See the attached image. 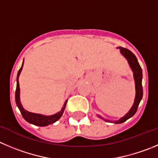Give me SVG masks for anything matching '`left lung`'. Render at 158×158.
I'll return each instance as SVG.
<instances>
[{"instance_id":"obj_1","label":"left lung","mask_w":158,"mask_h":158,"mask_svg":"<svg viewBox=\"0 0 158 158\" xmlns=\"http://www.w3.org/2000/svg\"><path fill=\"white\" fill-rule=\"evenodd\" d=\"M119 49L120 52L122 55L127 60L129 64H130V68L132 69L133 72V77H134L135 81V88H136V96H135L134 103H133V106L130 109V110L123 117H122L119 120L117 121H111V120L106 119V118L101 117L98 115L99 118H102L105 121L108 122V123H113L115 124H119V123H123L124 122L127 121L130 118L135 115V113L137 111V108L139 106V102H140L141 99L143 97V87H142V77H143V73L142 69H141L140 66H139V63H138L137 59H136V56L130 50L126 49L123 47H118Z\"/></svg>"}]
</instances>
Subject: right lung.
I'll use <instances>...</instances> for the list:
<instances>
[{
  "label": "right lung",
  "mask_w": 158,
  "mask_h": 158,
  "mask_svg": "<svg viewBox=\"0 0 158 158\" xmlns=\"http://www.w3.org/2000/svg\"><path fill=\"white\" fill-rule=\"evenodd\" d=\"M23 64H24V61L23 63H22V67H21L20 70H19V72H18V75H17V86H16V91H15L16 105H17V106L19 107V110H20L23 118H25L28 123H31V124H33V125L39 126V127H46V126L49 125V124H52V123H54L55 122L57 121L58 119H60V118L62 116L63 113H64V109H65L66 105H67V100H66L62 109H61L59 112L54 114V115H42V114L33 113V112H28L27 110H25V109L23 108V106H22L20 102V88H19V75H20L21 71H22V70Z\"/></svg>",
  "instance_id": "right-lung-1"
}]
</instances>
